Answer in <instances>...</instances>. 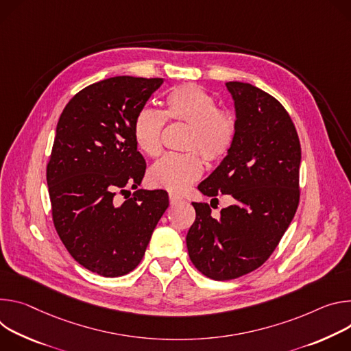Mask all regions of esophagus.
Instances as JSON below:
<instances>
[{"mask_svg": "<svg viewBox=\"0 0 351 351\" xmlns=\"http://www.w3.org/2000/svg\"><path fill=\"white\" fill-rule=\"evenodd\" d=\"M169 199H170V205H171V206H174V205H177V204H180V202L182 201V198H181V197L174 195V193H170Z\"/></svg>", "mask_w": 351, "mask_h": 351, "instance_id": "esophagus-1", "label": "esophagus"}]
</instances>
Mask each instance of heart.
<instances>
[{
  "label": "heart",
  "instance_id": "1",
  "mask_svg": "<svg viewBox=\"0 0 351 351\" xmlns=\"http://www.w3.org/2000/svg\"><path fill=\"white\" fill-rule=\"evenodd\" d=\"M167 120L189 125L186 149H198L208 162H220L230 153L236 141L237 125L230 112L217 110V101L204 88L184 84L166 96L163 112L142 108L134 121V139L147 156L162 152V131ZM204 171L202 156L197 150L181 154H166L156 162L147 174L149 182L174 193H182Z\"/></svg>",
  "mask_w": 351,
  "mask_h": 351
}]
</instances>
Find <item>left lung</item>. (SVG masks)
Here are the masks:
<instances>
[{
	"mask_svg": "<svg viewBox=\"0 0 351 351\" xmlns=\"http://www.w3.org/2000/svg\"><path fill=\"white\" fill-rule=\"evenodd\" d=\"M226 86L236 107V141L198 189L212 201L227 193L234 204L216 219L208 204L193 202L197 217L186 234L189 259L213 280L237 279L263 265L300 202L301 146L289 112L251 84Z\"/></svg>",
	"mask_w": 351,
	"mask_h": 351,
	"instance_id": "8db88e82",
	"label": "left lung"
}]
</instances>
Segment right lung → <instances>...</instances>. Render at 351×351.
<instances>
[{"instance_id": "1", "label": "right lung", "mask_w": 351, "mask_h": 351, "mask_svg": "<svg viewBox=\"0 0 351 351\" xmlns=\"http://www.w3.org/2000/svg\"><path fill=\"white\" fill-rule=\"evenodd\" d=\"M162 77L114 76L77 92L57 124L47 165L54 227L72 258L104 278L124 276L142 261L169 208L163 189H136L146 170L134 121Z\"/></svg>"}]
</instances>
